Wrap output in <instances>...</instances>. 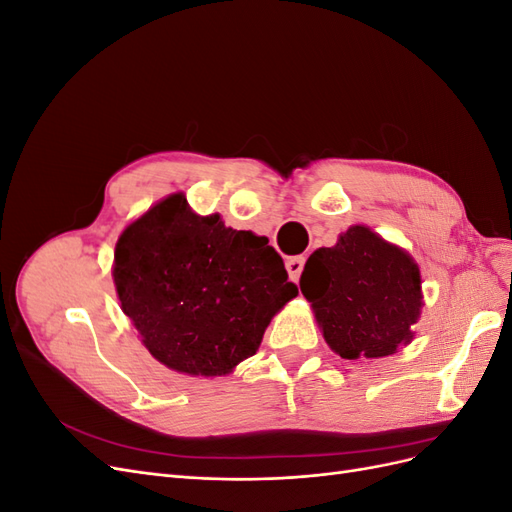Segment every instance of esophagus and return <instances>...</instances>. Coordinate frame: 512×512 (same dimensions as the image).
Instances as JSON below:
<instances>
[{"mask_svg": "<svg viewBox=\"0 0 512 512\" xmlns=\"http://www.w3.org/2000/svg\"><path fill=\"white\" fill-rule=\"evenodd\" d=\"M303 267H305V256H292L286 260V269H288V275L292 282H299Z\"/></svg>", "mask_w": 512, "mask_h": 512, "instance_id": "obj_1", "label": "esophagus"}]
</instances>
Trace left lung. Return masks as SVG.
Instances as JSON below:
<instances>
[{"mask_svg": "<svg viewBox=\"0 0 512 512\" xmlns=\"http://www.w3.org/2000/svg\"><path fill=\"white\" fill-rule=\"evenodd\" d=\"M301 292L327 344L348 361L380 359L408 344L423 305L416 262L367 226L348 228L337 245L309 256Z\"/></svg>", "mask_w": 512, "mask_h": 512, "instance_id": "left-lung-1", "label": "left lung"}]
</instances>
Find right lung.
Segmentation results:
<instances>
[{
	"instance_id": "1",
	"label": "right lung",
	"mask_w": 512,
	"mask_h": 512,
	"mask_svg": "<svg viewBox=\"0 0 512 512\" xmlns=\"http://www.w3.org/2000/svg\"><path fill=\"white\" fill-rule=\"evenodd\" d=\"M269 239L200 218L173 194L132 222L115 247L121 309L166 367L224 376L256 354L271 318L297 297Z\"/></svg>"
}]
</instances>
